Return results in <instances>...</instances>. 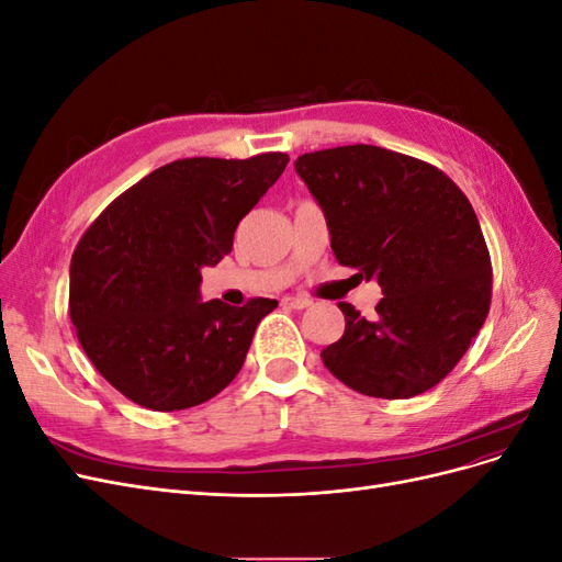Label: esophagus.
<instances>
[{"label":"esophagus","instance_id":"34e87169","mask_svg":"<svg viewBox=\"0 0 562 562\" xmlns=\"http://www.w3.org/2000/svg\"><path fill=\"white\" fill-rule=\"evenodd\" d=\"M281 304H285V307H291V310H307L310 304H312V300H307V297H295V295H283V297H281Z\"/></svg>","mask_w":562,"mask_h":562}]
</instances>
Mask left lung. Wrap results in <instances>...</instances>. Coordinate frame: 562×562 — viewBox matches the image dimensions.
Returning <instances> with one entry per match:
<instances>
[{
    "label": "left lung",
    "mask_w": 562,
    "mask_h": 562,
    "mask_svg": "<svg viewBox=\"0 0 562 562\" xmlns=\"http://www.w3.org/2000/svg\"><path fill=\"white\" fill-rule=\"evenodd\" d=\"M295 171L326 213L337 262L384 293L372 318L339 302L345 335L323 363L366 396L424 394L490 312V250L469 199L434 164L375 145L310 151Z\"/></svg>",
    "instance_id": "left-lung-1"
}]
</instances>
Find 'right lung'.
Listing matches in <instances>:
<instances>
[{"mask_svg":"<svg viewBox=\"0 0 562 562\" xmlns=\"http://www.w3.org/2000/svg\"><path fill=\"white\" fill-rule=\"evenodd\" d=\"M285 164L283 151L171 161L119 194L83 232L70 265V318L89 361L119 394L173 413L239 375L277 300L201 302V267L232 250L236 227Z\"/></svg>","mask_w":562,"mask_h":562,"instance_id":"1","label":"right lung"}]
</instances>
